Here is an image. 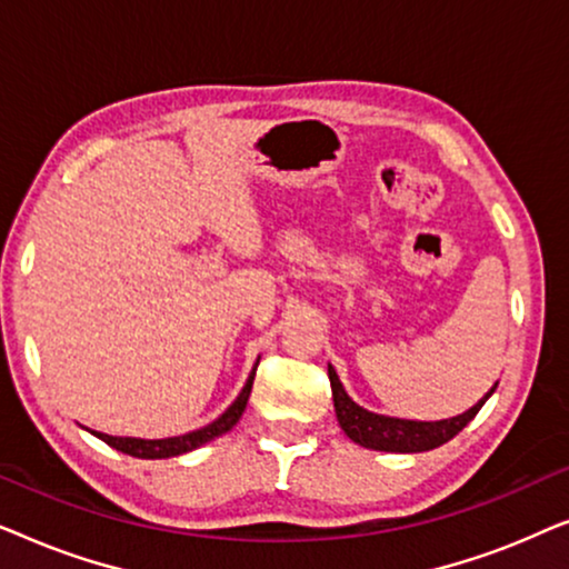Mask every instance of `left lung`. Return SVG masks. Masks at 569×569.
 I'll return each mask as SVG.
<instances>
[{
    "mask_svg": "<svg viewBox=\"0 0 569 569\" xmlns=\"http://www.w3.org/2000/svg\"><path fill=\"white\" fill-rule=\"evenodd\" d=\"M329 380L333 393V409H337V419L341 430L347 432V438L360 442L362 448L386 450V453H422V450L440 448L442 442L453 440L456 435L479 415V409L485 407V401L497 388L495 386L485 399L473 403L469 411H463V415H458L453 419H442V422H411V419L372 415V411L357 407V403L347 396L345 386H341L337 370H333L331 365Z\"/></svg>",
    "mask_w": 569,
    "mask_h": 569,
    "instance_id": "1",
    "label": "left lung"
}]
</instances>
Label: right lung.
I'll list each match as a JSON object with an SVG mask.
<instances>
[{"mask_svg": "<svg viewBox=\"0 0 569 569\" xmlns=\"http://www.w3.org/2000/svg\"><path fill=\"white\" fill-rule=\"evenodd\" d=\"M253 376H256V368L251 376H248V383L243 391L236 401H232V407L224 411V415L217 419V422L201 427L197 432H189V435H181V438H168V440H139V438H113V435H103V432H96L100 440L108 442V446L121 450V453L127 456H134V458H173V456H183L189 453V450H197L201 446H207L209 440L220 438L230 430V427H236V422L240 417H243V409L248 403V396H251V388H253Z\"/></svg>", "mask_w": 569, "mask_h": 569, "instance_id": "right-lung-1", "label": "right lung"}]
</instances>
